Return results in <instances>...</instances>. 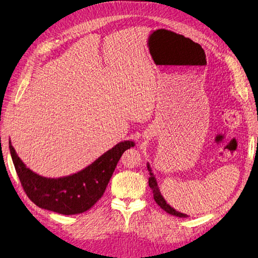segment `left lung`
I'll return each mask as SVG.
<instances>
[{"label":"left lung","mask_w":258,"mask_h":258,"mask_svg":"<svg viewBox=\"0 0 258 258\" xmlns=\"http://www.w3.org/2000/svg\"><path fill=\"white\" fill-rule=\"evenodd\" d=\"M148 170H149V173H150V177H149V186L150 188L152 189V192H153V197H154V200L155 202L164 209L165 212H167L168 214L172 215V216H175V217H179V218H187L188 216L186 214H183V213H179L177 211H175V209L170 206L167 201L165 200V198L161 196L160 194V190L158 188V185H157V180L153 174V172H152V169L148 163Z\"/></svg>","instance_id":"obj_1"}]
</instances>
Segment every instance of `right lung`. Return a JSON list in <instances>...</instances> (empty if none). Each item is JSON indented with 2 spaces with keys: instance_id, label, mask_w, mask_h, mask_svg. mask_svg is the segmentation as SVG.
Instances as JSON below:
<instances>
[{
  "instance_id": "right-lung-1",
  "label": "right lung",
  "mask_w": 258,
  "mask_h": 258,
  "mask_svg": "<svg viewBox=\"0 0 258 258\" xmlns=\"http://www.w3.org/2000/svg\"><path fill=\"white\" fill-rule=\"evenodd\" d=\"M134 146L132 140L121 141L78 173L50 178L28 169L9 140L13 163L26 196L38 207L61 215L82 214L97 203L105 192L120 157Z\"/></svg>"
}]
</instances>
